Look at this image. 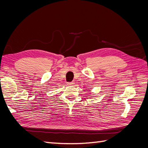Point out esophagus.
Instances as JSON below:
<instances>
[{
	"instance_id": "esophagus-1",
	"label": "esophagus",
	"mask_w": 148,
	"mask_h": 148,
	"mask_svg": "<svg viewBox=\"0 0 148 148\" xmlns=\"http://www.w3.org/2000/svg\"><path fill=\"white\" fill-rule=\"evenodd\" d=\"M74 83H73V82H67V84H68V85H72Z\"/></svg>"
}]
</instances>
